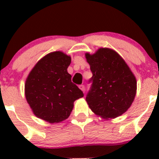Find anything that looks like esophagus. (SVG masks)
Segmentation results:
<instances>
[{
	"mask_svg": "<svg viewBox=\"0 0 159 159\" xmlns=\"http://www.w3.org/2000/svg\"><path fill=\"white\" fill-rule=\"evenodd\" d=\"M79 89L81 90V91H83V92H84V90H85V89H84V84H80L79 85Z\"/></svg>",
	"mask_w": 159,
	"mask_h": 159,
	"instance_id": "34e87169",
	"label": "esophagus"
}]
</instances>
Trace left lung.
Masks as SVG:
<instances>
[{
    "instance_id": "obj_1",
    "label": "left lung",
    "mask_w": 159,
    "mask_h": 159,
    "mask_svg": "<svg viewBox=\"0 0 159 159\" xmlns=\"http://www.w3.org/2000/svg\"><path fill=\"white\" fill-rule=\"evenodd\" d=\"M92 77L86 96L95 115L108 119L120 116L132 104L137 82L124 59L113 50L99 48L94 54H85Z\"/></svg>"
}]
</instances>
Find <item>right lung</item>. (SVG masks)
I'll use <instances>...</instances> for the list:
<instances>
[{"mask_svg": "<svg viewBox=\"0 0 159 159\" xmlns=\"http://www.w3.org/2000/svg\"><path fill=\"white\" fill-rule=\"evenodd\" d=\"M71 59L61 51L44 56L35 65L25 82V97L34 114L50 123L68 118L74 102L84 96L71 82L68 69Z\"/></svg>", "mask_w": 159, "mask_h": 159, "instance_id": "add662e5", "label": "right lung"}]
</instances>
